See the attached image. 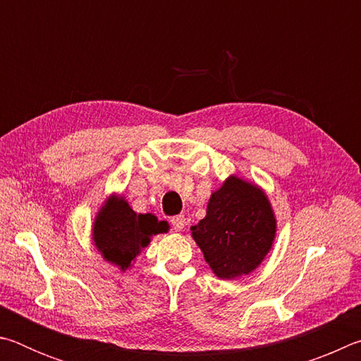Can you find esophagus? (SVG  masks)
Wrapping results in <instances>:
<instances>
[{
	"instance_id": "esophagus-1",
	"label": "esophagus",
	"mask_w": 361,
	"mask_h": 361,
	"mask_svg": "<svg viewBox=\"0 0 361 361\" xmlns=\"http://www.w3.org/2000/svg\"><path fill=\"white\" fill-rule=\"evenodd\" d=\"M170 223H172L175 231H183V229H185V224H186V218L183 215H176V216L170 219Z\"/></svg>"
}]
</instances>
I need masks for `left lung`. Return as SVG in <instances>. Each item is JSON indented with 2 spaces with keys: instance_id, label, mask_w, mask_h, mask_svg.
I'll return each instance as SVG.
<instances>
[{
  "instance_id": "1",
  "label": "left lung",
  "mask_w": 361,
  "mask_h": 361,
  "mask_svg": "<svg viewBox=\"0 0 361 361\" xmlns=\"http://www.w3.org/2000/svg\"><path fill=\"white\" fill-rule=\"evenodd\" d=\"M191 231L213 274L234 280L248 276L266 258L277 221L264 191L231 175L212 194L205 218Z\"/></svg>"
}]
</instances>
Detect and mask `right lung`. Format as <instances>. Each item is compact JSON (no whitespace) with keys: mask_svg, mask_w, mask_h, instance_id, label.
<instances>
[{"mask_svg":"<svg viewBox=\"0 0 361 361\" xmlns=\"http://www.w3.org/2000/svg\"><path fill=\"white\" fill-rule=\"evenodd\" d=\"M167 231V221H159L151 213H135L122 195L113 194L97 213L92 239L103 258L126 271L152 235Z\"/></svg>","mask_w":361,"mask_h":361,"instance_id":"right-lung-1","label":"right lung"}]
</instances>
